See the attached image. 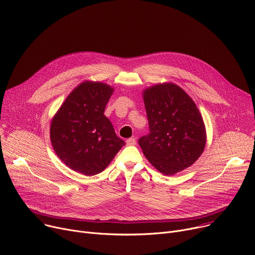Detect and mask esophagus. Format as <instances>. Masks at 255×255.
Returning a JSON list of instances; mask_svg holds the SVG:
<instances>
[{"instance_id": "esophagus-1", "label": "esophagus", "mask_w": 255, "mask_h": 255, "mask_svg": "<svg viewBox=\"0 0 255 255\" xmlns=\"http://www.w3.org/2000/svg\"><path fill=\"white\" fill-rule=\"evenodd\" d=\"M127 145H135L136 144V139L135 138H129V139L126 140Z\"/></svg>"}]
</instances>
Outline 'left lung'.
Instances as JSON below:
<instances>
[{
	"label": "left lung",
	"mask_w": 255,
	"mask_h": 255,
	"mask_svg": "<svg viewBox=\"0 0 255 255\" xmlns=\"http://www.w3.org/2000/svg\"><path fill=\"white\" fill-rule=\"evenodd\" d=\"M150 133L138 143L161 174L175 175L192 166L206 144V130L195 103L173 82L156 83L142 91Z\"/></svg>",
	"instance_id": "1"
}]
</instances>
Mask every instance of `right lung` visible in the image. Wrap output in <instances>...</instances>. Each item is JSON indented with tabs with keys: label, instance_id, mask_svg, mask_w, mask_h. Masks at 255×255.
Masks as SVG:
<instances>
[{
	"label": "right lung",
	"instance_id": "obj_1",
	"mask_svg": "<svg viewBox=\"0 0 255 255\" xmlns=\"http://www.w3.org/2000/svg\"><path fill=\"white\" fill-rule=\"evenodd\" d=\"M114 87L85 80L61 105L51 121L50 137L58 157L85 176L103 172L125 145L104 115Z\"/></svg>",
	"mask_w": 255,
	"mask_h": 255
}]
</instances>
